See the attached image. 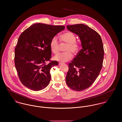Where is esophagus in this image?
Here are the masks:
<instances>
[{
	"mask_svg": "<svg viewBox=\"0 0 122 122\" xmlns=\"http://www.w3.org/2000/svg\"><path fill=\"white\" fill-rule=\"evenodd\" d=\"M62 64H63L62 62H59V65H61Z\"/></svg>",
	"mask_w": 122,
	"mask_h": 122,
	"instance_id": "1",
	"label": "esophagus"
}]
</instances>
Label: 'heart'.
<instances>
[{
  "label": "heart",
  "instance_id": "heart-1",
  "mask_svg": "<svg viewBox=\"0 0 122 122\" xmlns=\"http://www.w3.org/2000/svg\"><path fill=\"white\" fill-rule=\"evenodd\" d=\"M76 36L71 32H66L62 34L60 37V41L67 44L65 48L66 52L58 53L54 56V59L57 61L64 62H66L73 58V53H76L79 51L80 45L76 41ZM60 47V42L56 36L53 37L50 42V47L51 51L55 54L58 52Z\"/></svg>",
  "mask_w": 122,
  "mask_h": 122
}]
</instances>
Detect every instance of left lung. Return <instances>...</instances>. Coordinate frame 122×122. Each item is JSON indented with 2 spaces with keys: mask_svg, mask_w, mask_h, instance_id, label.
<instances>
[{
  "mask_svg": "<svg viewBox=\"0 0 122 122\" xmlns=\"http://www.w3.org/2000/svg\"><path fill=\"white\" fill-rule=\"evenodd\" d=\"M66 27L79 36L82 47L68 64L66 84L73 90L82 91L89 88L100 74L104 57L103 46L99 33L88 25L79 24Z\"/></svg>",
  "mask_w": 122,
  "mask_h": 122,
  "instance_id": "8db88e82",
  "label": "left lung"
}]
</instances>
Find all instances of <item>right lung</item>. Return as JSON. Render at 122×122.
I'll return each mask as SVG.
<instances>
[{
    "label": "right lung",
    "mask_w": 122,
    "mask_h": 122,
    "mask_svg": "<svg viewBox=\"0 0 122 122\" xmlns=\"http://www.w3.org/2000/svg\"><path fill=\"white\" fill-rule=\"evenodd\" d=\"M63 25L36 23L25 29L19 38L15 48L14 62L21 82L28 89H45L51 80L50 70L58 65L51 61L50 42L64 30ZM46 61H49L46 64Z\"/></svg>",
    "instance_id": "1"
}]
</instances>
